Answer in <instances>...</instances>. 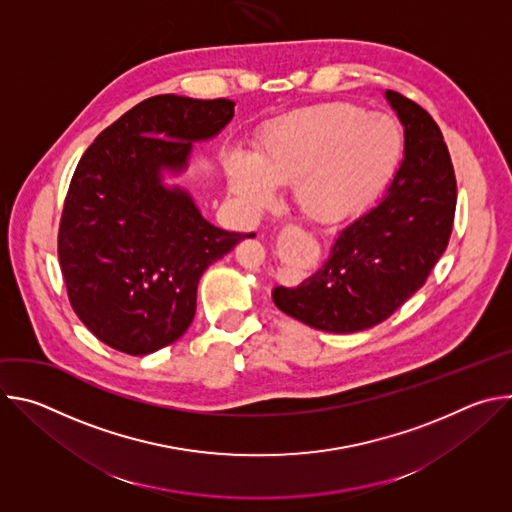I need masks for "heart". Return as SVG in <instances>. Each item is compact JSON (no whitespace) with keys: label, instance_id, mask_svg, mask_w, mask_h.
<instances>
[{"label":"heart","instance_id":"heart-1","mask_svg":"<svg viewBox=\"0 0 512 512\" xmlns=\"http://www.w3.org/2000/svg\"><path fill=\"white\" fill-rule=\"evenodd\" d=\"M403 133L395 119L352 103H326L271 121L255 158L231 152L225 170L233 192L251 208L275 200V186L294 184L300 210L338 223L367 204L395 172Z\"/></svg>","mask_w":512,"mask_h":512}]
</instances>
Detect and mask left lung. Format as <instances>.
I'll return each mask as SVG.
<instances>
[{"instance_id":"8db88e82","label":"left lung","mask_w":512,"mask_h":512,"mask_svg":"<svg viewBox=\"0 0 512 512\" xmlns=\"http://www.w3.org/2000/svg\"><path fill=\"white\" fill-rule=\"evenodd\" d=\"M387 99L405 127V160L381 202L346 225L320 271L273 302L312 328L348 334L387 320L425 283L448 247L456 174L433 117L397 91Z\"/></svg>"}]
</instances>
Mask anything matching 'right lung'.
Here are the masks:
<instances>
[{
    "mask_svg": "<svg viewBox=\"0 0 512 512\" xmlns=\"http://www.w3.org/2000/svg\"><path fill=\"white\" fill-rule=\"evenodd\" d=\"M233 119L229 99L156 95L103 129L72 174L58 261L72 310L107 346L141 356L176 342L196 312L208 265L243 239L206 223L192 198L160 182L192 141Z\"/></svg>",
    "mask_w": 512,
    "mask_h": 512,
    "instance_id": "obj_1",
    "label": "right lung"
}]
</instances>
